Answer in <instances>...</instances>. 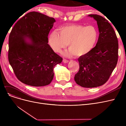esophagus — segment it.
<instances>
[{
  "label": "esophagus",
  "instance_id": "obj_1",
  "mask_svg": "<svg viewBox=\"0 0 126 126\" xmlns=\"http://www.w3.org/2000/svg\"><path fill=\"white\" fill-rule=\"evenodd\" d=\"M63 62L64 63H68V62H69V60H68L65 59H63Z\"/></svg>",
  "mask_w": 126,
  "mask_h": 126
}]
</instances>
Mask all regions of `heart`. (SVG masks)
Returning <instances> with one entry per match:
<instances>
[{
    "label": "heart",
    "instance_id": "heart-1",
    "mask_svg": "<svg viewBox=\"0 0 126 126\" xmlns=\"http://www.w3.org/2000/svg\"><path fill=\"white\" fill-rule=\"evenodd\" d=\"M59 33L51 32L48 37V44L52 50L59 52L69 44L67 56L84 57L92 51L98 40L97 29L93 26L72 24L60 27Z\"/></svg>",
    "mask_w": 126,
    "mask_h": 126
}]
</instances>
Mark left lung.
Instances as JSON below:
<instances>
[{
  "mask_svg": "<svg viewBox=\"0 0 126 126\" xmlns=\"http://www.w3.org/2000/svg\"><path fill=\"white\" fill-rule=\"evenodd\" d=\"M97 21L99 32L93 50L79 57V70L75 81L82 87L94 88L105 83L115 69L118 58V42L115 30L108 21L98 15H89Z\"/></svg>",
  "mask_w": 126,
  "mask_h": 126,
  "instance_id": "left-lung-1",
  "label": "left lung"
}]
</instances>
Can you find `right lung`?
<instances>
[{
    "label": "right lung",
    "mask_w": 126,
    "mask_h": 126,
    "mask_svg": "<svg viewBox=\"0 0 126 126\" xmlns=\"http://www.w3.org/2000/svg\"><path fill=\"white\" fill-rule=\"evenodd\" d=\"M56 20L32 11L19 20L9 37L8 60L19 80L31 86L49 85L54 68L63 58L48 43V36Z\"/></svg>",
    "instance_id": "right-lung-1"
}]
</instances>
